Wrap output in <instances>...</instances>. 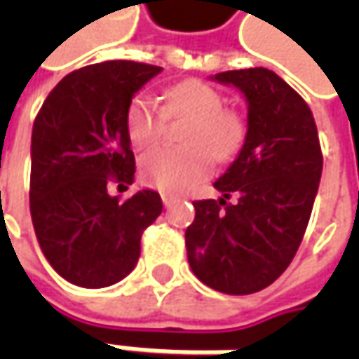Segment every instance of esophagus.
<instances>
[{"instance_id": "34e87169", "label": "esophagus", "mask_w": 359, "mask_h": 359, "mask_svg": "<svg viewBox=\"0 0 359 359\" xmlns=\"http://www.w3.org/2000/svg\"><path fill=\"white\" fill-rule=\"evenodd\" d=\"M161 201H163V205H165V208H170L173 201H175V198H173L172 194H161Z\"/></svg>"}]
</instances>
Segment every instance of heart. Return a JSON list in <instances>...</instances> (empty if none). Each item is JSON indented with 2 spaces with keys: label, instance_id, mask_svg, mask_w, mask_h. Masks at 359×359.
Returning <instances> with one entry per match:
<instances>
[{
  "label": "heart",
  "instance_id": "1",
  "mask_svg": "<svg viewBox=\"0 0 359 359\" xmlns=\"http://www.w3.org/2000/svg\"><path fill=\"white\" fill-rule=\"evenodd\" d=\"M165 114L187 116L184 142L187 147H158L145 154L140 173L147 186L163 191H184L203 180L212 161H226L238 154L245 137L243 119L224 107V95L200 79H187L165 91ZM165 114L147 93H137L126 111V130L135 149H147L158 144Z\"/></svg>",
  "mask_w": 359,
  "mask_h": 359
}]
</instances>
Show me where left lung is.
<instances>
[{
	"label": "left lung",
	"instance_id": "8db88e82",
	"mask_svg": "<svg viewBox=\"0 0 359 359\" xmlns=\"http://www.w3.org/2000/svg\"><path fill=\"white\" fill-rule=\"evenodd\" d=\"M248 102V133L214 187L219 200L194 201L186 229L189 268L215 292L254 294L282 276L310 222L322 177V147L308 104L266 67L212 76ZM236 193L238 200H227Z\"/></svg>",
	"mask_w": 359,
	"mask_h": 359
}]
</instances>
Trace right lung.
Returning <instances> with one entry per match:
<instances>
[{
	"label": "right lung",
	"instance_id": "1",
	"mask_svg": "<svg viewBox=\"0 0 359 359\" xmlns=\"http://www.w3.org/2000/svg\"><path fill=\"white\" fill-rule=\"evenodd\" d=\"M161 72L137 62L76 69L51 90L32 131L29 210L39 248L63 280L107 287L140 259V241L161 214L158 191L126 201L107 182L133 184L135 158L126 130L131 97Z\"/></svg>",
	"mask_w": 359,
	"mask_h": 359
}]
</instances>
